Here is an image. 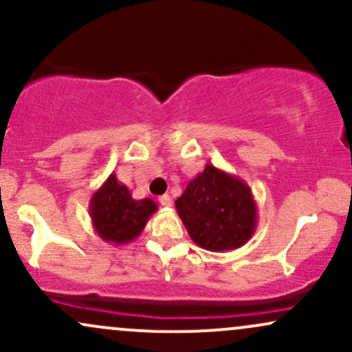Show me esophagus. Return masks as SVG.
I'll return each mask as SVG.
<instances>
[{
    "instance_id": "1",
    "label": "esophagus",
    "mask_w": 352,
    "mask_h": 352,
    "mask_svg": "<svg viewBox=\"0 0 352 352\" xmlns=\"http://www.w3.org/2000/svg\"><path fill=\"white\" fill-rule=\"evenodd\" d=\"M159 201L162 207H172V197L170 195H162L159 199Z\"/></svg>"
}]
</instances>
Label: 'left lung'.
Here are the masks:
<instances>
[{"mask_svg": "<svg viewBox=\"0 0 352 352\" xmlns=\"http://www.w3.org/2000/svg\"><path fill=\"white\" fill-rule=\"evenodd\" d=\"M175 208L193 243L208 252L240 248L256 230L258 207L250 185L212 164L188 182Z\"/></svg>", "mask_w": 352, "mask_h": 352, "instance_id": "obj_1", "label": "left lung"}]
</instances>
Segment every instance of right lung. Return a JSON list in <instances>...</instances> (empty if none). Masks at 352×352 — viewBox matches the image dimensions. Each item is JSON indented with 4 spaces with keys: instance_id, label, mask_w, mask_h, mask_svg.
<instances>
[{
    "instance_id": "right-lung-1",
    "label": "right lung",
    "mask_w": 352,
    "mask_h": 352,
    "mask_svg": "<svg viewBox=\"0 0 352 352\" xmlns=\"http://www.w3.org/2000/svg\"><path fill=\"white\" fill-rule=\"evenodd\" d=\"M151 199L135 200L132 192L111 173L89 201V217L100 240L112 245H127L142 233L157 212Z\"/></svg>"
}]
</instances>
